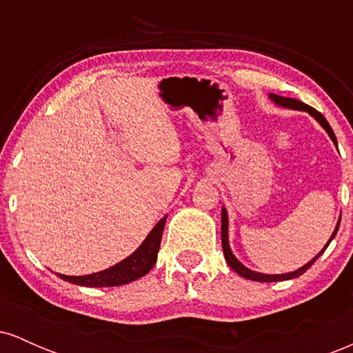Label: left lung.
<instances>
[{
  "label": "left lung",
  "instance_id": "obj_1",
  "mask_svg": "<svg viewBox=\"0 0 353 353\" xmlns=\"http://www.w3.org/2000/svg\"><path fill=\"white\" fill-rule=\"evenodd\" d=\"M270 98H272L277 104H281V106H285V108H290V109H299V111H307V112H310V114L314 116L315 119L319 121L320 125H322V128L325 129L327 132H329L330 139L334 141L335 145H337V137H335L334 131H332L330 124L327 123L325 117L320 114L317 109L307 106V104H303L302 101H297V99H292V98H282V96H277V94H270ZM339 225H340V222L337 224V228H335L334 234H332L330 241L327 242V245L322 249V252L327 249V247H329V244L332 242V239L335 237V234H337V230H339ZM221 234H222V249H224L225 261H228V264L230 265V269H234L239 275H242V277L249 279V281H257V282H281V281H289V279H295V277H299V275H302L303 272H305V270L309 269V267H310L312 264H314L315 261H317L320 255H322V252H320V254L317 255V257L312 259L309 264H305V265L302 267V269L295 270V272L279 274V275H267V274H261V272H254V270L247 269V267L242 265L241 262H239L237 259H236V255L232 254V250H230V247H229V237H228V212H225V209H222V228H221Z\"/></svg>",
  "mask_w": 353,
  "mask_h": 353
}]
</instances>
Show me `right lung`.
Here are the masks:
<instances>
[{
  "instance_id": "1",
  "label": "right lung",
  "mask_w": 353,
  "mask_h": 353,
  "mask_svg": "<svg viewBox=\"0 0 353 353\" xmlns=\"http://www.w3.org/2000/svg\"><path fill=\"white\" fill-rule=\"evenodd\" d=\"M165 219H168V216L157 222L156 228L149 232V236L145 237V241L139 245V249H137L134 254L129 255L128 259L121 261L119 264L109 267L106 270H101V272L89 275H58L63 281L83 287H117L136 281V279L139 277H144L157 261V252H159L161 237H163Z\"/></svg>"
}]
</instances>
